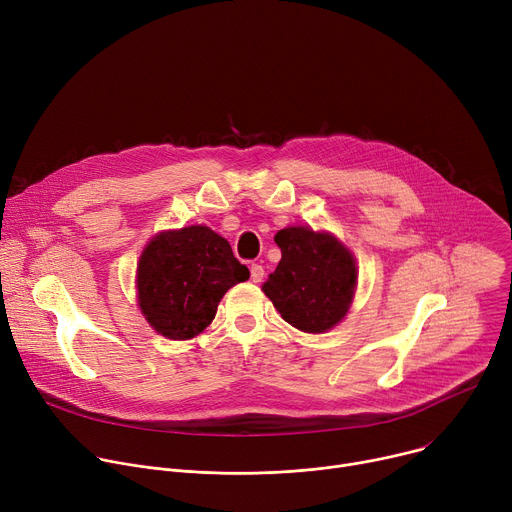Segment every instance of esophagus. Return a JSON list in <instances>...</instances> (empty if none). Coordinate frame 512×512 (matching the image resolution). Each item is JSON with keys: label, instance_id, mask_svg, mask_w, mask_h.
I'll list each match as a JSON object with an SVG mask.
<instances>
[{"label": "esophagus", "instance_id": "obj_1", "mask_svg": "<svg viewBox=\"0 0 512 512\" xmlns=\"http://www.w3.org/2000/svg\"><path fill=\"white\" fill-rule=\"evenodd\" d=\"M263 265H259V263H251V280L255 282V284H259V282H263Z\"/></svg>", "mask_w": 512, "mask_h": 512}]
</instances>
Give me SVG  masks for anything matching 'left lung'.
<instances>
[{"mask_svg":"<svg viewBox=\"0 0 512 512\" xmlns=\"http://www.w3.org/2000/svg\"><path fill=\"white\" fill-rule=\"evenodd\" d=\"M282 261L263 284L286 322L304 333H324L347 314L357 267L353 255L327 232L290 226L275 235Z\"/></svg>","mask_w":512,"mask_h":512,"instance_id":"1","label":"left lung"}]
</instances>
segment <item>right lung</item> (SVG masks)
Returning <instances> with one entry per match:
<instances>
[{"label": "right lung", "mask_w": 512, "mask_h": 512, "mask_svg": "<svg viewBox=\"0 0 512 512\" xmlns=\"http://www.w3.org/2000/svg\"><path fill=\"white\" fill-rule=\"evenodd\" d=\"M136 273L145 318L173 341L200 335L226 290L249 280L247 265L208 226L161 232L147 245Z\"/></svg>", "instance_id": "1"}]
</instances>
